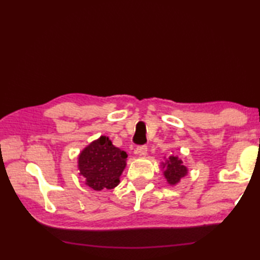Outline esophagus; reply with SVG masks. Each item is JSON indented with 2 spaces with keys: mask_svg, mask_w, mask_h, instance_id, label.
I'll return each instance as SVG.
<instances>
[{
  "mask_svg": "<svg viewBox=\"0 0 260 260\" xmlns=\"http://www.w3.org/2000/svg\"><path fill=\"white\" fill-rule=\"evenodd\" d=\"M147 151H148L147 146H139L136 148V153H139L140 156H146Z\"/></svg>",
  "mask_w": 260,
  "mask_h": 260,
  "instance_id": "34e87169",
  "label": "esophagus"
}]
</instances>
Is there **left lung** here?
Instances as JSON below:
<instances>
[{
    "mask_svg": "<svg viewBox=\"0 0 260 260\" xmlns=\"http://www.w3.org/2000/svg\"><path fill=\"white\" fill-rule=\"evenodd\" d=\"M164 177L170 184H177L184 175H187L188 169L183 165L182 160L178 156H170L169 159L162 162Z\"/></svg>",
    "mask_w": 260,
    "mask_h": 260,
    "instance_id": "8db88e82",
    "label": "left lung"
}]
</instances>
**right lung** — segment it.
<instances>
[{
    "instance_id": "right-lung-1",
    "label": "right lung",
    "mask_w": 260,
    "mask_h": 260,
    "mask_svg": "<svg viewBox=\"0 0 260 260\" xmlns=\"http://www.w3.org/2000/svg\"><path fill=\"white\" fill-rule=\"evenodd\" d=\"M127 153L114 147L108 136H101L80 152L78 169L86 184L94 190L113 189L120 182Z\"/></svg>"
}]
</instances>
